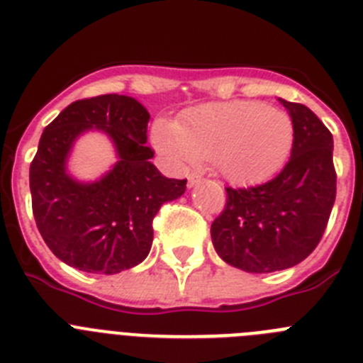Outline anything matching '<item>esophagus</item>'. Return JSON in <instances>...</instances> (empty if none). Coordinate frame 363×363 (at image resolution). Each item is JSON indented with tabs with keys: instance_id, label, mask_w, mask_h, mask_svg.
<instances>
[{
	"instance_id": "1",
	"label": "esophagus",
	"mask_w": 363,
	"mask_h": 363,
	"mask_svg": "<svg viewBox=\"0 0 363 363\" xmlns=\"http://www.w3.org/2000/svg\"><path fill=\"white\" fill-rule=\"evenodd\" d=\"M189 187H194V185H198L201 182V176L200 174H189Z\"/></svg>"
}]
</instances>
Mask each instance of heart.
Segmentation results:
<instances>
[{
	"instance_id": "1",
	"label": "heart",
	"mask_w": 363,
	"mask_h": 363,
	"mask_svg": "<svg viewBox=\"0 0 363 363\" xmlns=\"http://www.w3.org/2000/svg\"><path fill=\"white\" fill-rule=\"evenodd\" d=\"M154 145L176 167L213 162L234 185H255L280 171L294 143L285 111L258 101H225L192 108L178 123L158 121Z\"/></svg>"
}]
</instances>
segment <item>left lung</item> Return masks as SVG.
Returning a JSON list of instances; mask_svg holds the SVG:
<instances>
[{
    "instance_id": "left-lung-1",
    "label": "left lung",
    "mask_w": 363,
    "mask_h": 363,
    "mask_svg": "<svg viewBox=\"0 0 363 363\" xmlns=\"http://www.w3.org/2000/svg\"><path fill=\"white\" fill-rule=\"evenodd\" d=\"M294 125L289 163L271 182L227 187V205L211 225L225 264L245 272L294 267L318 245L336 198L333 134L311 108L278 98Z\"/></svg>"
}]
</instances>
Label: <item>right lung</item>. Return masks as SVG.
<instances>
[{"instance_id": "right-lung-1", "label": "right lung", "mask_w": 363, "mask_h": 363, "mask_svg": "<svg viewBox=\"0 0 363 363\" xmlns=\"http://www.w3.org/2000/svg\"><path fill=\"white\" fill-rule=\"evenodd\" d=\"M149 112L138 99L104 94L78 99L43 130L30 163L32 213L45 243L70 267L116 274L136 267L152 245V218L178 200L187 179H169L150 163ZM111 140L117 162L85 182L69 174L68 160L83 133Z\"/></svg>"}]
</instances>
